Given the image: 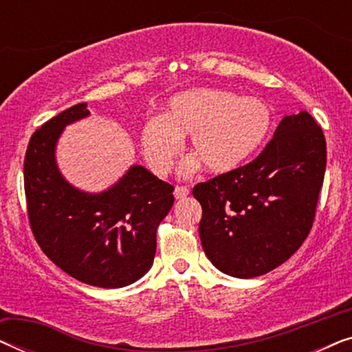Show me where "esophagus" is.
Instances as JSON below:
<instances>
[{
	"label": "esophagus",
	"instance_id": "1",
	"mask_svg": "<svg viewBox=\"0 0 352 352\" xmlns=\"http://www.w3.org/2000/svg\"><path fill=\"white\" fill-rule=\"evenodd\" d=\"M187 195H189V187H186V186H176L175 187V197L177 200L186 199Z\"/></svg>",
	"mask_w": 352,
	"mask_h": 352
}]
</instances>
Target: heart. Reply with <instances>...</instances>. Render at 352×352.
<instances>
[{
    "instance_id": "heart-1",
    "label": "heart",
    "mask_w": 352,
    "mask_h": 352,
    "mask_svg": "<svg viewBox=\"0 0 352 352\" xmlns=\"http://www.w3.org/2000/svg\"><path fill=\"white\" fill-rule=\"evenodd\" d=\"M274 126L271 105L259 98L216 88H195L173 96L162 117L148 118L141 128V148L158 176L171 171L190 136V151L216 175L237 170L266 144ZM196 158L186 163L192 171Z\"/></svg>"
}]
</instances>
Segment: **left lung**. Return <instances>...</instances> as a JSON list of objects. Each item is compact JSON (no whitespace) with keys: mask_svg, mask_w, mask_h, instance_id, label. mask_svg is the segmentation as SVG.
Listing matches in <instances>:
<instances>
[{"mask_svg":"<svg viewBox=\"0 0 352 352\" xmlns=\"http://www.w3.org/2000/svg\"><path fill=\"white\" fill-rule=\"evenodd\" d=\"M325 165L324 133L302 110L282 118L248 165L197 184L199 234L213 266L252 278L285 263L314 223Z\"/></svg>","mask_w":352,"mask_h":352,"instance_id":"left-lung-1","label":"left lung"}]
</instances>
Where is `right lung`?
I'll use <instances>...</instances> for the list:
<instances>
[{
  "instance_id": "add662e5",
  "label": "right lung",
  "mask_w": 352,
  "mask_h": 352,
  "mask_svg": "<svg viewBox=\"0 0 352 352\" xmlns=\"http://www.w3.org/2000/svg\"><path fill=\"white\" fill-rule=\"evenodd\" d=\"M88 104L72 105L28 142L23 162L28 221L38 245L76 280L100 288L136 282L152 267L157 228L175 204V187L141 165L99 194L76 189L56 163L67 124L88 117Z\"/></svg>"
}]
</instances>
